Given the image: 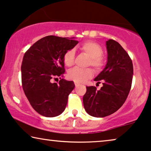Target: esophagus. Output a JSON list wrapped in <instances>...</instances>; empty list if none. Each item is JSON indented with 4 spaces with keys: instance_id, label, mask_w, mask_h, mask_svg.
Listing matches in <instances>:
<instances>
[{
    "instance_id": "34e87169",
    "label": "esophagus",
    "mask_w": 151,
    "mask_h": 151,
    "mask_svg": "<svg viewBox=\"0 0 151 151\" xmlns=\"http://www.w3.org/2000/svg\"><path fill=\"white\" fill-rule=\"evenodd\" d=\"M74 84H75L76 86H78V85H80V83H78V82H74Z\"/></svg>"
}]
</instances>
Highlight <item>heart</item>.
Instances as JSON below:
<instances>
[{
    "label": "heart",
    "instance_id": "obj_1",
    "mask_svg": "<svg viewBox=\"0 0 151 151\" xmlns=\"http://www.w3.org/2000/svg\"><path fill=\"white\" fill-rule=\"evenodd\" d=\"M80 50L89 57L88 65H91L96 71L102 69L104 65V60L101 56L103 53L102 48L98 43L93 41H86L80 47ZM75 52L73 49H69L64 55V63L67 67H71L74 63ZM93 75L91 69H82L79 68H73L68 73V77L77 82H84L89 79Z\"/></svg>",
    "mask_w": 151,
    "mask_h": 151
}]
</instances>
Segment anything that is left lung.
<instances>
[{
	"mask_svg": "<svg viewBox=\"0 0 151 151\" xmlns=\"http://www.w3.org/2000/svg\"><path fill=\"white\" fill-rule=\"evenodd\" d=\"M107 63L104 69L95 78L97 84L102 82L100 90L87 86L83 96L86 113L96 117L113 114L122 106L131 88L133 67L131 58L118 42H106Z\"/></svg>",
	"mask_w": 151,
	"mask_h": 151,
	"instance_id": "obj_1",
	"label": "left lung"
}]
</instances>
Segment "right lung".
I'll list each match as a JSON object with an SVG mask.
<instances>
[{
  "label": "right lung",
  "mask_w": 151,
  "mask_h": 151,
  "mask_svg": "<svg viewBox=\"0 0 151 151\" xmlns=\"http://www.w3.org/2000/svg\"><path fill=\"white\" fill-rule=\"evenodd\" d=\"M74 38L45 36L24 55L21 65L22 88L32 106L43 116L60 115L75 87L73 81L65 79H61L58 84L52 82L65 73L64 55L78 43Z\"/></svg>",
  "instance_id": "add662e5"
}]
</instances>
